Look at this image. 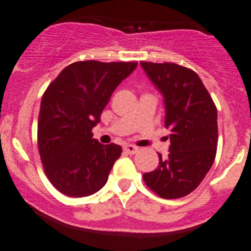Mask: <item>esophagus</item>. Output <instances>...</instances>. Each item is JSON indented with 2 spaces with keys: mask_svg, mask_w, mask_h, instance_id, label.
I'll list each match as a JSON object with an SVG mask.
<instances>
[{
  "mask_svg": "<svg viewBox=\"0 0 251 251\" xmlns=\"http://www.w3.org/2000/svg\"><path fill=\"white\" fill-rule=\"evenodd\" d=\"M124 151L127 154H136L138 151V148L136 146H132V144H126V146L124 147Z\"/></svg>",
  "mask_w": 251,
  "mask_h": 251,
  "instance_id": "1",
  "label": "esophagus"
}]
</instances>
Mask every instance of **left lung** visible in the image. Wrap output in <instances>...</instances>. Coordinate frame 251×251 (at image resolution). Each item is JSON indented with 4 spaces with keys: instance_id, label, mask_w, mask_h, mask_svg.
I'll return each mask as SVG.
<instances>
[{
    "instance_id": "obj_1",
    "label": "left lung",
    "mask_w": 251,
    "mask_h": 251,
    "mask_svg": "<svg viewBox=\"0 0 251 251\" xmlns=\"http://www.w3.org/2000/svg\"><path fill=\"white\" fill-rule=\"evenodd\" d=\"M147 76L164 97L170 153L143 175L147 186L165 199L193 192L216 156L217 109L197 73L175 63L141 62Z\"/></svg>"
}]
</instances>
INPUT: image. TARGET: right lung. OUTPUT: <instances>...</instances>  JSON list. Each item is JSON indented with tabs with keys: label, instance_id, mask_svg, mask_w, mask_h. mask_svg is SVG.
I'll use <instances>...</instances> for the list:
<instances>
[{
	"label": "right lung",
	"instance_id": "1",
	"mask_svg": "<svg viewBox=\"0 0 251 251\" xmlns=\"http://www.w3.org/2000/svg\"><path fill=\"white\" fill-rule=\"evenodd\" d=\"M137 68L136 62H75L45 91L37 124V144L46 176L68 197H87L107 182L120 146H104L92 128L114 90Z\"/></svg>",
	"mask_w": 251,
	"mask_h": 251
}]
</instances>
